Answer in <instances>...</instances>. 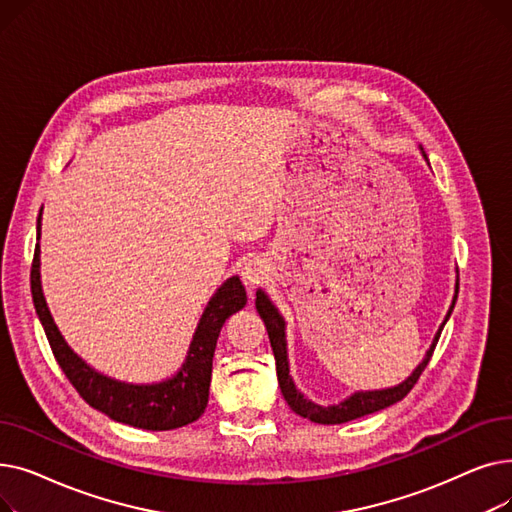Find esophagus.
Listing matches in <instances>:
<instances>
[{
  "instance_id": "obj_1",
  "label": "esophagus",
  "mask_w": 512,
  "mask_h": 512,
  "mask_svg": "<svg viewBox=\"0 0 512 512\" xmlns=\"http://www.w3.org/2000/svg\"><path fill=\"white\" fill-rule=\"evenodd\" d=\"M267 278H270V265H267L265 259L253 257L242 267V282H245L249 290L261 286Z\"/></svg>"
}]
</instances>
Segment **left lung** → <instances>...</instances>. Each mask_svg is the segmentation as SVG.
Wrapping results in <instances>:
<instances>
[{"label":"left lung","instance_id":"8db88e82","mask_svg":"<svg viewBox=\"0 0 512 512\" xmlns=\"http://www.w3.org/2000/svg\"><path fill=\"white\" fill-rule=\"evenodd\" d=\"M423 157L427 159L425 151L421 149ZM456 294H459V280H456V288H454V299H452V305L448 309V315L444 319V324L448 321L452 309H454V303H456ZM255 307L263 319V324L267 328V336H270V342H272V351H274V357H276V373H278V384H280V390H282V396L284 400L288 402V407L305 417V419H311L315 423H324V425H336V423H346V421H353V419H359L363 415H371L375 411H382L390 405H394V402L405 398L413 386L417 384L419 375L423 373V369L427 367L429 359H432L434 355V348L438 344V338L444 330V324L440 326L432 346H429V351L425 355V359L417 365V369L409 375V378L394 386V388H386V390H371V392H355L353 396L344 398L342 402H338V405H330V407H319L315 405V402H311L309 398H305L297 386H294L292 378H290V369H288V353H286V324L282 315L278 313V309L274 307V303L267 299V294L263 290H257V299H255Z\"/></svg>","mask_w":512,"mask_h":512}]
</instances>
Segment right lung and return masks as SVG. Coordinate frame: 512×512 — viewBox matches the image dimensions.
<instances>
[{
	"label": "right lung",
	"mask_w": 512,
	"mask_h": 512,
	"mask_svg": "<svg viewBox=\"0 0 512 512\" xmlns=\"http://www.w3.org/2000/svg\"><path fill=\"white\" fill-rule=\"evenodd\" d=\"M39 236L41 213L37 218V240ZM39 253L41 251L37 242L31 267V292L35 311L49 340L53 357H56L66 378L76 388V392L85 398V402L118 423L151 429V432H166V429H176L197 421L207 407L211 363L220 330L232 313L247 305V290L242 286L240 278H228L207 303L191 348L186 353V361L174 378L159 384H126L107 378V375L89 367L62 338L58 326L53 324V317L41 290Z\"/></svg>",
	"instance_id": "right-lung-1"
}]
</instances>
